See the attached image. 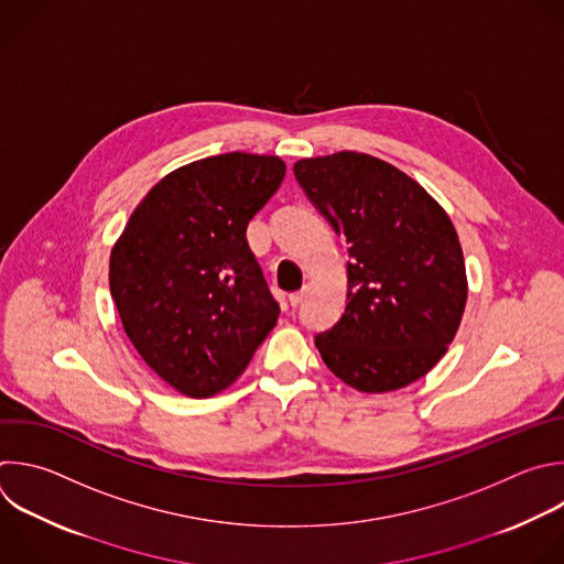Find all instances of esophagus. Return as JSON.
<instances>
[{
    "label": "esophagus",
    "mask_w": 564,
    "mask_h": 564,
    "mask_svg": "<svg viewBox=\"0 0 564 564\" xmlns=\"http://www.w3.org/2000/svg\"><path fill=\"white\" fill-rule=\"evenodd\" d=\"M303 299H305V290L292 292V294H290V305H292V307H296V305H301V303H303Z\"/></svg>",
    "instance_id": "34e87169"
}]
</instances>
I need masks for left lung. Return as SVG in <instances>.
I'll use <instances>...</instances> for the list:
<instances>
[{
	"label": "left lung",
	"mask_w": 564,
	"mask_h": 564,
	"mask_svg": "<svg viewBox=\"0 0 564 564\" xmlns=\"http://www.w3.org/2000/svg\"><path fill=\"white\" fill-rule=\"evenodd\" d=\"M305 197L347 243V303L314 336L334 377L358 392L405 388L441 360L467 301L458 235L394 165L362 152L294 163Z\"/></svg>",
	"instance_id": "1"
}]
</instances>
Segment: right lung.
I'll return each instance as SVG.
<instances>
[{
  "label": "right lung",
  "instance_id": "obj_1",
  "mask_svg": "<svg viewBox=\"0 0 564 564\" xmlns=\"http://www.w3.org/2000/svg\"><path fill=\"white\" fill-rule=\"evenodd\" d=\"M285 176L279 156L187 163L143 197L110 254V294L141 358L176 392L232 386L279 318L248 246L250 219Z\"/></svg>",
  "mask_w": 564,
  "mask_h": 564
}]
</instances>
